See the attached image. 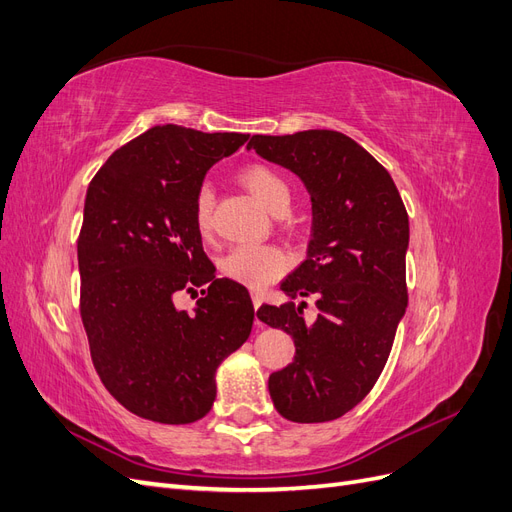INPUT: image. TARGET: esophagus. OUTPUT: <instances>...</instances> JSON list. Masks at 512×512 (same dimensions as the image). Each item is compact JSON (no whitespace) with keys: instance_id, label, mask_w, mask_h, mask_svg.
<instances>
[{"instance_id":"obj_1","label":"esophagus","mask_w":512,"mask_h":512,"mask_svg":"<svg viewBox=\"0 0 512 512\" xmlns=\"http://www.w3.org/2000/svg\"><path fill=\"white\" fill-rule=\"evenodd\" d=\"M252 303H254V309H258L260 305H262V294L260 292H252ZM256 327L260 329L262 327V322L256 318Z\"/></svg>"}]
</instances>
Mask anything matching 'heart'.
I'll return each instance as SVG.
<instances>
[{
  "instance_id": "b5f03b06",
  "label": "heart",
  "mask_w": 512,
  "mask_h": 512,
  "mask_svg": "<svg viewBox=\"0 0 512 512\" xmlns=\"http://www.w3.org/2000/svg\"><path fill=\"white\" fill-rule=\"evenodd\" d=\"M243 188L250 192L258 203L267 211L275 213L280 209H288L290 188L288 183L275 173L273 168L252 164L241 170ZM211 209H213V190L209 185H200L194 196V224L203 232H209L211 226ZM288 267V258L282 250L273 245L260 243H243L232 250L224 262L222 269L235 282H241L252 288H262L277 280Z\"/></svg>"
}]
</instances>
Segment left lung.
<instances>
[{"instance_id":"8db88e82","label":"left lung","mask_w":512,"mask_h":512,"mask_svg":"<svg viewBox=\"0 0 512 512\" xmlns=\"http://www.w3.org/2000/svg\"><path fill=\"white\" fill-rule=\"evenodd\" d=\"M247 149L297 175L312 200L307 258L280 288L284 305L256 316L294 339V361L269 376L275 410L292 423L344 416L374 389L406 314L408 213L371 153L335 130L252 136ZM294 296H316L307 325Z\"/></svg>"}]
</instances>
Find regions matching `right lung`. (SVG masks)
Returning <instances> with one entry per match:
<instances>
[{
    "label": "right lung",
    "instance_id": "add662e5",
    "mask_svg": "<svg viewBox=\"0 0 512 512\" xmlns=\"http://www.w3.org/2000/svg\"><path fill=\"white\" fill-rule=\"evenodd\" d=\"M250 134L156 126L91 179L79 237L81 318L106 391L147 421L185 425L215 401V374L252 333L245 286L215 277L194 224L209 168ZM203 287L192 315L174 297Z\"/></svg>",
    "mask_w": 512,
    "mask_h": 512
}]
</instances>
